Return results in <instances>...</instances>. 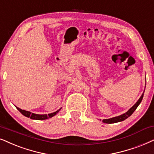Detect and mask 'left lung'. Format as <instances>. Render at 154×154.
I'll use <instances>...</instances> for the list:
<instances>
[{"label":"left lung","instance_id":"left-lung-1","mask_svg":"<svg viewBox=\"0 0 154 154\" xmlns=\"http://www.w3.org/2000/svg\"><path fill=\"white\" fill-rule=\"evenodd\" d=\"M144 91H145V89H144V90H143V92L142 93L141 96L140 97V98L139 99V100H138L137 102H136V104H134L132 107L130 108L128 110L126 113H124V114H122V115H120V116H115V117L107 119H103L102 122H104V123H106V124H114V123H116V122H122V121L125 120L126 119H127L129 116H130L132 114H133L134 111L137 109L138 106L140 104V103L141 102L142 99H143V94H144Z\"/></svg>","mask_w":154,"mask_h":154}]
</instances>
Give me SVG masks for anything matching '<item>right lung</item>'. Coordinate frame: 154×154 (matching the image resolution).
I'll use <instances>...</instances> for the list:
<instances>
[{
	"label": "right lung",
	"mask_w": 154,
	"mask_h": 154,
	"mask_svg": "<svg viewBox=\"0 0 154 154\" xmlns=\"http://www.w3.org/2000/svg\"><path fill=\"white\" fill-rule=\"evenodd\" d=\"M16 108H17V109L23 114V115L26 116V117L30 118V119H35V120L48 119L51 118V117H52V116H55L56 114H57V113L60 112V110L61 109V108H60V109L56 111V112L51 113V114H34V113H32L30 112H28V111L21 109L17 107V106H16Z\"/></svg>",
	"instance_id": "right-lung-1"
}]
</instances>
